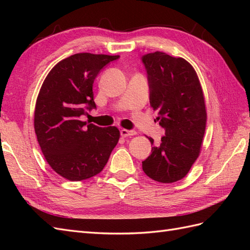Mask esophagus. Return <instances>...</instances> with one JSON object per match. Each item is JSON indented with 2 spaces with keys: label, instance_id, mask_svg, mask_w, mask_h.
Masks as SVG:
<instances>
[{
  "label": "esophagus",
  "instance_id": "esophagus-1",
  "mask_svg": "<svg viewBox=\"0 0 250 250\" xmlns=\"http://www.w3.org/2000/svg\"><path fill=\"white\" fill-rule=\"evenodd\" d=\"M120 135H121L122 137L133 136V135H136V131H134V130H126V129H121V130H120Z\"/></svg>",
  "mask_w": 250,
  "mask_h": 250
}]
</instances>
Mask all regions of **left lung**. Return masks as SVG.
Listing matches in <instances>:
<instances>
[{
	"label": "left lung",
	"instance_id": "left-lung-1",
	"mask_svg": "<svg viewBox=\"0 0 250 250\" xmlns=\"http://www.w3.org/2000/svg\"><path fill=\"white\" fill-rule=\"evenodd\" d=\"M149 102L159 110L157 121L166 130L160 145L151 143V155L143 161L148 177L163 184L177 182L199 157L206 126L204 95L192 65L183 58L156 51L142 57Z\"/></svg>",
	"mask_w": 250,
	"mask_h": 250
}]
</instances>
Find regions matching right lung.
<instances>
[{
	"mask_svg": "<svg viewBox=\"0 0 250 250\" xmlns=\"http://www.w3.org/2000/svg\"><path fill=\"white\" fill-rule=\"evenodd\" d=\"M119 56L76 54L56 64L42 84L34 111V129L51 168L72 182L99 174L119 141L116 126L100 128L81 116L97 108L95 77Z\"/></svg>",
	"mask_w": 250,
	"mask_h": 250,
	"instance_id": "obj_1",
	"label": "right lung"
}]
</instances>
